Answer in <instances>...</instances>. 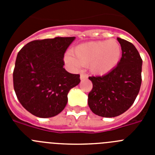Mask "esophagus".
Here are the masks:
<instances>
[{
    "label": "esophagus",
    "mask_w": 155,
    "mask_h": 155,
    "mask_svg": "<svg viewBox=\"0 0 155 155\" xmlns=\"http://www.w3.org/2000/svg\"><path fill=\"white\" fill-rule=\"evenodd\" d=\"M80 78L81 80H84V79H87V75L86 74L81 73L80 75Z\"/></svg>",
    "instance_id": "obj_1"
}]
</instances>
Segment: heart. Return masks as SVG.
Returning <instances> with one entry per match:
<instances>
[{
  "mask_svg": "<svg viewBox=\"0 0 155 155\" xmlns=\"http://www.w3.org/2000/svg\"><path fill=\"white\" fill-rule=\"evenodd\" d=\"M122 47L116 39L87 42L75 46L72 53L65 56V61L74 68L88 66L95 75H105L118 66Z\"/></svg>",
  "mask_w": 155,
  "mask_h": 155,
  "instance_id": "heart-1",
  "label": "heart"
}]
</instances>
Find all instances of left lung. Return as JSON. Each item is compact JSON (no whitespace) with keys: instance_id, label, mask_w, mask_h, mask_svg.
Here are the masks:
<instances>
[{"instance_id":"1","label":"left lung","mask_w":155,"mask_h":155,"mask_svg":"<svg viewBox=\"0 0 155 155\" xmlns=\"http://www.w3.org/2000/svg\"><path fill=\"white\" fill-rule=\"evenodd\" d=\"M122 47L118 66L103 76L88 78L93 84L87 103L94 114L115 117L125 113L134 104L141 85L142 59L136 47L117 38Z\"/></svg>"}]
</instances>
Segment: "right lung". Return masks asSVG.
I'll use <instances>...</instances> for the list:
<instances>
[{"mask_svg":"<svg viewBox=\"0 0 155 155\" xmlns=\"http://www.w3.org/2000/svg\"><path fill=\"white\" fill-rule=\"evenodd\" d=\"M75 37L34 40L18 52L13 71L14 89L23 107L49 118L62 112L68 94L80 83V75L64 68V53Z\"/></svg>","mask_w":155,"mask_h":155,"instance_id":"1","label":"right lung"}]
</instances>
